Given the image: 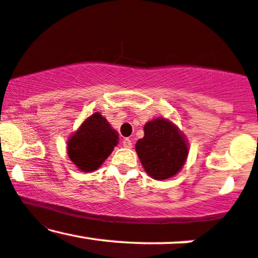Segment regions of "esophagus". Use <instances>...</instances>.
<instances>
[{
  "label": "esophagus",
  "mask_w": 258,
  "mask_h": 258,
  "mask_svg": "<svg viewBox=\"0 0 258 258\" xmlns=\"http://www.w3.org/2000/svg\"><path fill=\"white\" fill-rule=\"evenodd\" d=\"M122 146H123V148H127V149H130V148H132V142H131V139H128V138H125L122 141Z\"/></svg>",
  "instance_id": "34e87169"
}]
</instances>
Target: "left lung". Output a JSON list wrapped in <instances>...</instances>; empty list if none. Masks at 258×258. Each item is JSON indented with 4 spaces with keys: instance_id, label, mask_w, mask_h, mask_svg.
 I'll return each instance as SVG.
<instances>
[{
    "instance_id": "obj_1",
    "label": "left lung",
    "mask_w": 258,
    "mask_h": 258,
    "mask_svg": "<svg viewBox=\"0 0 258 258\" xmlns=\"http://www.w3.org/2000/svg\"><path fill=\"white\" fill-rule=\"evenodd\" d=\"M144 171L156 180L172 178L182 170L189 153L184 133L172 121L155 117L144 125V137L136 143Z\"/></svg>"
}]
</instances>
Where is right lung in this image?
Here are the masks:
<instances>
[{"mask_svg":"<svg viewBox=\"0 0 258 258\" xmlns=\"http://www.w3.org/2000/svg\"><path fill=\"white\" fill-rule=\"evenodd\" d=\"M117 143L116 130L100 112H94L68 139V155L80 171L93 172L102 166Z\"/></svg>","mask_w":258,"mask_h":258,"instance_id":"add662e5","label":"right lung"}]
</instances>
